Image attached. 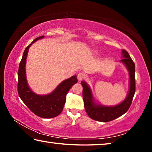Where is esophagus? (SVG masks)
Wrapping results in <instances>:
<instances>
[{
	"instance_id": "esophagus-1",
	"label": "esophagus",
	"mask_w": 152,
	"mask_h": 152,
	"mask_svg": "<svg viewBox=\"0 0 152 152\" xmlns=\"http://www.w3.org/2000/svg\"><path fill=\"white\" fill-rule=\"evenodd\" d=\"M84 77H85V75H84V74L83 72L78 73V76H77V78H78L79 81H81L82 80H83L84 78Z\"/></svg>"
}]
</instances>
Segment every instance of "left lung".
I'll return each instance as SVG.
<instances>
[{
	"label": "left lung",
	"instance_id": "8db88e82",
	"mask_svg": "<svg viewBox=\"0 0 152 152\" xmlns=\"http://www.w3.org/2000/svg\"><path fill=\"white\" fill-rule=\"evenodd\" d=\"M123 59L121 62L125 64L129 75V90L126 99L120 104L115 106H104L94 102L92 91L90 86L84 81L81 82L83 88V96L84 108L90 118L101 122H108L119 117L127 111L132 104L133 98L135 92V66L129 54L125 50H122Z\"/></svg>",
	"mask_w": 152,
	"mask_h": 152
}]
</instances>
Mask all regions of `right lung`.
Instances as JSON below:
<instances>
[{
    "instance_id": "right-lung-1",
    "label": "right lung",
    "mask_w": 152,
    "mask_h": 152,
    "mask_svg": "<svg viewBox=\"0 0 152 152\" xmlns=\"http://www.w3.org/2000/svg\"><path fill=\"white\" fill-rule=\"evenodd\" d=\"M43 37L44 36L36 38L25 48L18 70L17 90L20 99L34 114L39 117L50 119L57 117L62 111L66 102V94L71 87L78 82V80L76 76H72L61 82L54 91L46 95L35 94L31 90L27 84L25 72L28 51L32 43Z\"/></svg>"
}]
</instances>
